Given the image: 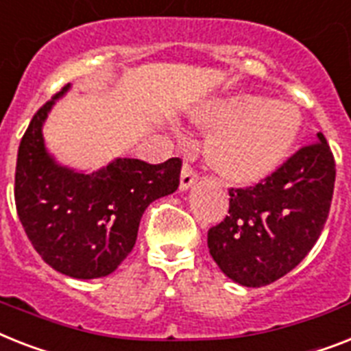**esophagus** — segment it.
<instances>
[{"label": "esophagus", "instance_id": "obj_1", "mask_svg": "<svg viewBox=\"0 0 351 351\" xmlns=\"http://www.w3.org/2000/svg\"><path fill=\"white\" fill-rule=\"evenodd\" d=\"M198 180V175H196V171L189 166V164H184L182 167V175H180V189L187 191L189 187L196 184Z\"/></svg>", "mask_w": 351, "mask_h": 351}]
</instances>
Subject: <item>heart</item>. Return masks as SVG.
<instances>
[{
    "label": "heart",
    "mask_w": 351,
    "mask_h": 351,
    "mask_svg": "<svg viewBox=\"0 0 351 351\" xmlns=\"http://www.w3.org/2000/svg\"><path fill=\"white\" fill-rule=\"evenodd\" d=\"M195 122L213 131L205 144L209 166L232 184H256L278 171L303 130L295 106L250 93L207 102Z\"/></svg>",
    "instance_id": "1"
}]
</instances>
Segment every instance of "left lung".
I'll return each mask as SVG.
<instances>
[{
  "label": "left lung",
  "mask_w": 351,
  "mask_h": 351,
  "mask_svg": "<svg viewBox=\"0 0 351 351\" xmlns=\"http://www.w3.org/2000/svg\"><path fill=\"white\" fill-rule=\"evenodd\" d=\"M335 184V160L323 133L272 175L229 189V216L207 232V247L227 278L265 287L295 269L321 236Z\"/></svg>",
  "instance_id": "1"
}]
</instances>
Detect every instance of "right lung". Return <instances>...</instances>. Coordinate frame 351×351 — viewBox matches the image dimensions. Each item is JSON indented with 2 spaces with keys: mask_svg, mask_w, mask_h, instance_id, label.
<instances>
[{
  "mask_svg": "<svg viewBox=\"0 0 351 351\" xmlns=\"http://www.w3.org/2000/svg\"><path fill=\"white\" fill-rule=\"evenodd\" d=\"M70 84L39 108L21 138L14 198L28 240L57 272L104 278L135 247L144 210L180 184V158L147 164L117 158L93 173L57 164L45 147L43 124Z\"/></svg>",
  "mask_w": 351,
  "mask_h": 351,
  "instance_id": "add662e5",
  "label": "right lung"
}]
</instances>
